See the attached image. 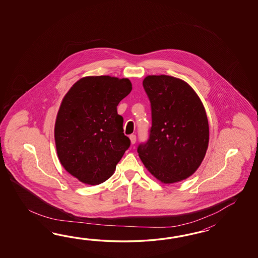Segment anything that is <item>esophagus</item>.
<instances>
[{"label":"esophagus","mask_w":258,"mask_h":258,"mask_svg":"<svg viewBox=\"0 0 258 258\" xmlns=\"http://www.w3.org/2000/svg\"><path fill=\"white\" fill-rule=\"evenodd\" d=\"M129 137H130L132 145H134L135 143L137 142V136L136 135H131Z\"/></svg>","instance_id":"1"}]
</instances>
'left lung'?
<instances>
[{
  "instance_id": "left-lung-1",
  "label": "left lung",
  "mask_w": 258,
  "mask_h": 258,
  "mask_svg": "<svg viewBox=\"0 0 258 258\" xmlns=\"http://www.w3.org/2000/svg\"><path fill=\"white\" fill-rule=\"evenodd\" d=\"M151 104L148 142L137 152L143 164L163 183L192 175L202 163L209 142L206 110L185 81L170 76H148L143 81Z\"/></svg>"
}]
</instances>
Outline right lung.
I'll list each match as a JSON object with an SVG mask.
<instances>
[{"mask_svg": "<svg viewBox=\"0 0 258 258\" xmlns=\"http://www.w3.org/2000/svg\"><path fill=\"white\" fill-rule=\"evenodd\" d=\"M128 78L86 77L63 97L54 127L60 164L89 185L107 181L130 147L117 106L131 92Z\"/></svg>", "mask_w": 258, "mask_h": 258, "instance_id": "obj_1", "label": "right lung"}]
</instances>
